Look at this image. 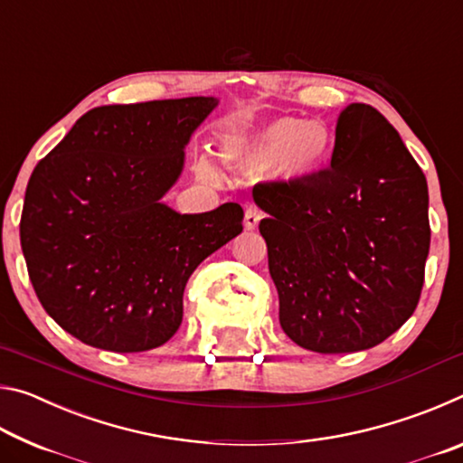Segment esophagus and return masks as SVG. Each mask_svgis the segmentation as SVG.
<instances>
[{"label":"esophagus","instance_id":"obj_1","mask_svg":"<svg viewBox=\"0 0 463 463\" xmlns=\"http://www.w3.org/2000/svg\"><path fill=\"white\" fill-rule=\"evenodd\" d=\"M261 221V213L257 208H247L245 210V229L247 231H255L260 226Z\"/></svg>","mask_w":463,"mask_h":463}]
</instances>
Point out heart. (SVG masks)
Here are the masks:
<instances>
[{
  "label": "heart",
  "instance_id": "b5f03b06",
  "mask_svg": "<svg viewBox=\"0 0 463 463\" xmlns=\"http://www.w3.org/2000/svg\"><path fill=\"white\" fill-rule=\"evenodd\" d=\"M333 151V137L323 122L302 118H276L249 135L224 138L218 146L221 163L242 175L269 174L279 182H302L325 167ZM194 174L202 182L218 184L213 159H194Z\"/></svg>",
  "mask_w": 463,
  "mask_h": 463
}]
</instances>
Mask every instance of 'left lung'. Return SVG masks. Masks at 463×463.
I'll list each match as a JSON object with an SVG mask.
<instances>
[{
  "instance_id": "8db88e82",
  "label": "left lung",
  "mask_w": 463,
  "mask_h": 463,
  "mask_svg": "<svg viewBox=\"0 0 463 463\" xmlns=\"http://www.w3.org/2000/svg\"><path fill=\"white\" fill-rule=\"evenodd\" d=\"M253 200L279 296V325L317 354H354L417 308L430 245L427 179L378 109L336 118L331 167L268 184Z\"/></svg>"
}]
</instances>
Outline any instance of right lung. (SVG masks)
<instances>
[{"mask_svg":"<svg viewBox=\"0 0 463 463\" xmlns=\"http://www.w3.org/2000/svg\"><path fill=\"white\" fill-rule=\"evenodd\" d=\"M216 98L99 106L34 167L20 242L43 308L69 335L114 354L167 343L194 269L242 231L226 202L182 214L161 202Z\"/></svg>","mask_w":463,"mask_h":463,"instance_id":"obj_1","label":"right lung"}]
</instances>
